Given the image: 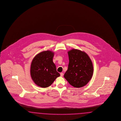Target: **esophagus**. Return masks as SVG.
<instances>
[{
	"label": "esophagus",
	"instance_id": "34e87169",
	"mask_svg": "<svg viewBox=\"0 0 121 121\" xmlns=\"http://www.w3.org/2000/svg\"><path fill=\"white\" fill-rule=\"evenodd\" d=\"M63 73H60V76L61 77H63Z\"/></svg>",
	"mask_w": 121,
	"mask_h": 121
}]
</instances>
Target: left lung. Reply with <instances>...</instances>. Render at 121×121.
<instances>
[{
    "mask_svg": "<svg viewBox=\"0 0 121 121\" xmlns=\"http://www.w3.org/2000/svg\"><path fill=\"white\" fill-rule=\"evenodd\" d=\"M69 62L64 77L68 83L76 88L86 86L91 79L93 65L87 53L77 49L68 51Z\"/></svg>",
    "mask_w": 121,
    "mask_h": 121,
    "instance_id": "obj_1",
    "label": "left lung"
}]
</instances>
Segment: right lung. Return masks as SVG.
<instances>
[{
	"instance_id": "right-lung-1",
	"label": "right lung",
	"mask_w": 121,
	"mask_h": 121,
	"mask_svg": "<svg viewBox=\"0 0 121 121\" xmlns=\"http://www.w3.org/2000/svg\"><path fill=\"white\" fill-rule=\"evenodd\" d=\"M54 53L44 51L37 54L33 59L30 65V76L34 83L38 86H49L57 78L60 76L57 72L53 61Z\"/></svg>"
}]
</instances>
